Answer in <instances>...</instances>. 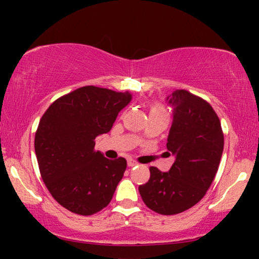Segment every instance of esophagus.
<instances>
[{
	"instance_id": "34e87169",
	"label": "esophagus",
	"mask_w": 259,
	"mask_h": 259,
	"mask_svg": "<svg viewBox=\"0 0 259 259\" xmlns=\"http://www.w3.org/2000/svg\"><path fill=\"white\" fill-rule=\"evenodd\" d=\"M136 164H138V163L134 159H127V167H135Z\"/></svg>"
}]
</instances>
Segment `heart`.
Segmentation results:
<instances>
[{
  "label": "heart",
  "instance_id": "b5f03b06",
  "mask_svg": "<svg viewBox=\"0 0 259 259\" xmlns=\"http://www.w3.org/2000/svg\"><path fill=\"white\" fill-rule=\"evenodd\" d=\"M150 114H163V115H167V113H165V109L163 108L162 106L153 105L152 107H151Z\"/></svg>",
  "mask_w": 259,
  "mask_h": 259
}]
</instances>
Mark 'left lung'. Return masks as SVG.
Listing matches in <instances>:
<instances>
[{
	"label": "left lung",
	"instance_id": "8db88e82",
	"mask_svg": "<svg viewBox=\"0 0 259 259\" xmlns=\"http://www.w3.org/2000/svg\"><path fill=\"white\" fill-rule=\"evenodd\" d=\"M165 101L173 108L167 148L175 160L167 173L151 167L150 180L139 191L150 209L171 215L206 195L221 163L224 136L218 115L204 100L175 90Z\"/></svg>",
	"mask_w": 259,
	"mask_h": 259
}]
</instances>
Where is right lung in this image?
<instances>
[{
	"mask_svg": "<svg viewBox=\"0 0 259 259\" xmlns=\"http://www.w3.org/2000/svg\"><path fill=\"white\" fill-rule=\"evenodd\" d=\"M132 99L129 91L84 86L56 100L41 118L35 134L41 177L52 197L70 212L91 215L111 202L126 160L95 151V139L112 129Z\"/></svg>",
	"mask_w": 259,
	"mask_h": 259,
	"instance_id": "right-lung-1",
	"label": "right lung"
}]
</instances>
